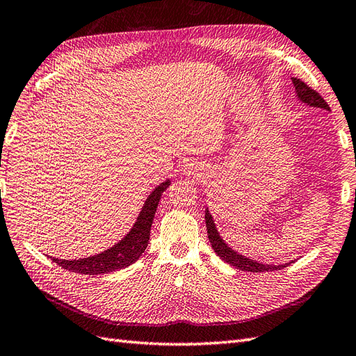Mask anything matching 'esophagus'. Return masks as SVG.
Listing matches in <instances>:
<instances>
[{
  "label": "esophagus",
  "mask_w": 356,
  "mask_h": 356,
  "mask_svg": "<svg viewBox=\"0 0 356 356\" xmlns=\"http://www.w3.org/2000/svg\"><path fill=\"white\" fill-rule=\"evenodd\" d=\"M191 170H192V168H191L189 165H185V171H186V172H191Z\"/></svg>",
  "instance_id": "obj_1"
}]
</instances>
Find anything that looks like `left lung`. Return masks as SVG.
I'll list each match as a JSON object with an SVG mask.
<instances>
[{"mask_svg": "<svg viewBox=\"0 0 356 356\" xmlns=\"http://www.w3.org/2000/svg\"><path fill=\"white\" fill-rule=\"evenodd\" d=\"M292 83H293V88H296V95H297L298 101H301L302 104L330 111V106L325 103V99L318 92H314L313 89H310L306 83L301 82L300 79L292 77ZM206 227H207V234H209L210 245H211L213 250L216 252V255L220 259L231 264V266L237 267L238 270L253 271V273L274 271V270L285 268L292 262V261H289V262H285V264H266V262H259V261H255V259L241 255L240 252L232 249L228 245V243L222 238L220 232H219L216 223H215V219H213L209 207L206 209Z\"/></svg>", "mask_w": 356, "mask_h": 356, "instance_id": "1", "label": "left lung"}]
</instances>
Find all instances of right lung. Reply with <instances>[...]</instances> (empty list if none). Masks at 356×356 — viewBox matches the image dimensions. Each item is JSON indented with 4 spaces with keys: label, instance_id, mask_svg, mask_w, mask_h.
<instances>
[{
    "label": "right lung",
    "instance_id": "obj_1",
    "mask_svg": "<svg viewBox=\"0 0 356 356\" xmlns=\"http://www.w3.org/2000/svg\"><path fill=\"white\" fill-rule=\"evenodd\" d=\"M170 179H167L150 192L143 207H141L138 213L134 225L131 227V229L116 243V245L88 258L50 259L68 271L80 274H104L125 268L131 266V264H134L141 255H143V252L147 248V243L150 238V227L155 218L156 207L159 204L162 192L170 186Z\"/></svg>",
    "mask_w": 356,
    "mask_h": 356
}]
</instances>
